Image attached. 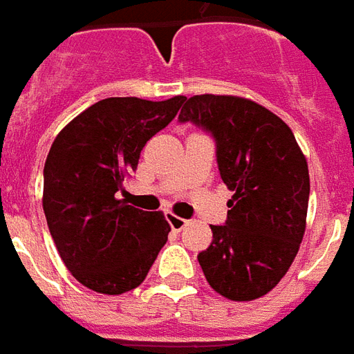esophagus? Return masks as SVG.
Wrapping results in <instances>:
<instances>
[{
    "label": "esophagus",
    "mask_w": 354,
    "mask_h": 354,
    "mask_svg": "<svg viewBox=\"0 0 354 354\" xmlns=\"http://www.w3.org/2000/svg\"><path fill=\"white\" fill-rule=\"evenodd\" d=\"M166 218H167V223H169V226H171V228H174L175 232L185 230V226H187V224H188L187 218H180V216L174 215V213H167Z\"/></svg>",
    "instance_id": "esophagus-1"
}]
</instances>
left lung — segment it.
<instances>
[{
    "label": "left lung",
    "mask_w": 354,
    "mask_h": 354,
    "mask_svg": "<svg viewBox=\"0 0 354 354\" xmlns=\"http://www.w3.org/2000/svg\"><path fill=\"white\" fill-rule=\"evenodd\" d=\"M179 122L211 133L216 164L234 190L223 226L198 254L205 279L224 298L257 300L277 285L306 232L309 171L292 130L272 111L236 95L185 97Z\"/></svg>",
    "instance_id": "left-lung-1"
}]
</instances>
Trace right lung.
<instances>
[{
  "mask_svg": "<svg viewBox=\"0 0 354 354\" xmlns=\"http://www.w3.org/2000/svg\"><path fill=\"white\" fill-rule=\"evenodd\" d=\"M185 95L166 102L107 97L75 117L46 156L43 211L56 249L73 277L102 294L145 281L166 245L160 211L118 200L124 177L138 169L149 139L177 115Z\"/></svg>",
  "mask_w": 354,
  "mask_h": 354,
  "instance_id": "obj_1",
  "label": "right lung"
}]
</instances>
